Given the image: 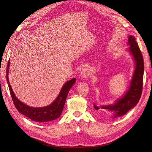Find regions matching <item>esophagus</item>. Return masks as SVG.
<instances>
[{"mask_svg":"<svg viewBox=\"0 0 152 152\" xmlns=\"http://www.w3.org/2000/svg\"><path fill=\"white\" fill-rule=\"evenodd\" d=\"M89 69L87 66H85L81 72V77L82 78H85L89 75Z\"/></svg>","mask_w":152,"mask_h":152,"instance_id":"obj_1","label":"esophagus"}]
</instances>
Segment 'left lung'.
I'll return each mask as SVG.
<instances>
[{
    "label": "left lung",
    "mask_w": 152,
    "mask_h": 152,
    "mask_svg": "<svg viewBox=\"0 0 152 152\" xmlns=\"http://www.w3.org/2000/svg\"><path fill=\"white\" fill-rule=\"evenodd\" d=\"M128 44H130L129 50L134 57L136 63V69L132 80L130 87L125 95L121 99L117 100L112 105L99 107L94 104L95 110L99 111L100 108L108 111H114V118L120 117L125 114L131 108L134 107L139 101L142 95L144 75V59L139 45L133 36L128 38Z\"/></svg>",
    "instance_id": "8db88e82"
}]
</instances>
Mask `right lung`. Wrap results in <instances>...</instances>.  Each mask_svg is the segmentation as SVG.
I'll use <instances>...</instances> for the list:
<instances>
[{"instance_id": "add662e5", "label": "right lung", "mask_w": 152, "mask_h": 152, "mask_svg": "<svg viewBox=\"0 0 152 152\" xmlns=\"http://www.w3.org/2000/svg\"><path fill=\"white\" fill-rule=\"evenodd\" d=\"M10 63V61L9 59L7 67V80L11 98H12L13 103L17 110L31 120L35 122H49L59 118L63 111L70 89L71 88L75 82V78H73L71 80L68 81L64 85L60 91V94L58 95L56 99L50 105L42 108H31L19 100L14 94L8 80V74Z\"/></svg>"}]
</instances>
